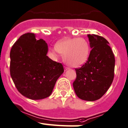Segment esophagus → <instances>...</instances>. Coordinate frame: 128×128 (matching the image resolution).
Here are the masks:
<instances>
[{"instance_id": "obj_1", "label": "esophagus", "mask_w": 128, "mask_h": 128, "mask_svg": "<svg viewBox=\"0 0 128 128\" xmlns=\"http://www.w3.org/2000/svg\"><path fill=\"white\" fill-rule=\"evenodd\" d=\"M70 68H68V67H64V71H66L68 70H69Z\"/></svg>"}]
</instances>
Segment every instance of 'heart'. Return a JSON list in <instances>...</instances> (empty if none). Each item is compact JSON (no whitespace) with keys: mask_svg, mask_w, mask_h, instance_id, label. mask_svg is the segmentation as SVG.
<instances>
[{"mask_svg":"<svg viewBox=\"0 0 128 128\" xmlns=\"http://www.w3.org/2000/svg\"><path fill=\"white\" fill-rule=\"evenodd\" d=\"M55 48L64 55V62L73 68L85 64L90 54L89 43L83 38L63 39L56 44Z\"/></svg>","mask_w":128,"mask_h":128,"instance_id":"1","label":"heart"}]
</instances>
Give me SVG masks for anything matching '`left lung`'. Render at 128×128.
I'll return each mask as SVG.
<instances>
[{
	"label": "left lung",
	"mask_w": 128,
	"mask_h": 128,
	"mask_svg": "<svg viewBox=\"0 0 128 128\" xmlns=\"http://www.w3.org/2000/svg\"><path fill=\"white\" fill-rule=\"evenodd\" d=\"M87 36L92 50L86 64L75 69L73 86L78 98L93 102L102 98L112 84L115 59L104 38L94 34Z\"/></svg>",
	"instance_id": "left-lung-1"
}]
</instances>
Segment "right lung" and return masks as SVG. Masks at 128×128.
Instances as JSON below:
<instances>
[{
    "label": "right lung",
    "mask_w": 128,
    "mask_h": 128,
    "mask_svg": "<svg viewBox=\"0 0 128 128\" xmlns=\"http://www.w3.org/2000/svg\"><path fill=\"white\" fill-rule=\"evenodd\" d=\"M48 45L32 33L22 35L11 48L10 75L18 92L34 100L50 96L64 72L62 64L46 55Z\"/></svg>",
    "instance_id": "1"
}]
</instances>
